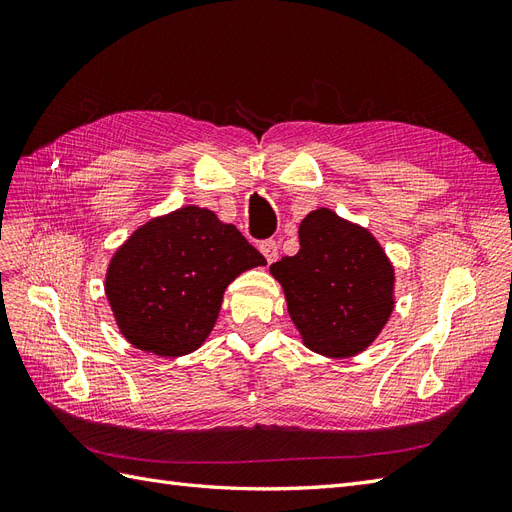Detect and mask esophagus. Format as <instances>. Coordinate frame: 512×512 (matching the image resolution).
Masks as SVG:
<instances>
[{"label":"esophagus","instance_id":"34e87169","mask_svg":"<svg viewBox=\"0 0 512 512\" xmlns=\"http://www.w3.org/2000/svg\"><path fill=\"white\" fill-rule=\"evenodd\" d=\"M260 252H262V256H265L267 262L271 265V262H275L277 256H280V245H277V241H273V239L262 241L260 243Z\"/></svg>","mask_w":512,"mask_h":512}]
</instances>
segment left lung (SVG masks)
Segmentation results:
<instances>
[{
  "mask_svg": "<svg viewBox=\"0 0 512 512\" xmlns=\"http://www.w3.org/2000/svg\"><path fill=\"white\" fill-rule=\"evenodd\" d=\"M301 250L271 265L305 348L329 359L361 354L395 307V267L378 239L327 207L299 226Z\"/></svg>",
  "mask_w": 512,
  "mask_h": 512,
  "instance_id": "left-lung-1",
  "label": "left lung"
}]
</instances>
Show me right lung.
Returning <instances> with one entry per match:
<instances>
[{"label":"right lung","instance_id":"right-lung-1","mask_svg":"<svg viewBox=\"0 0 512 512\" xmlns=\"http://www.w3.org/2000/svg\"><path fill=\"white\" fill-rule=\"evenodd\" d=\"M265 265L237 226L185 205L138 226L117 247L104 292L134 348L175 359L207 342L230 282Z\"/></svg>","mask_w":512,"mask_h":512}]
</instances>
